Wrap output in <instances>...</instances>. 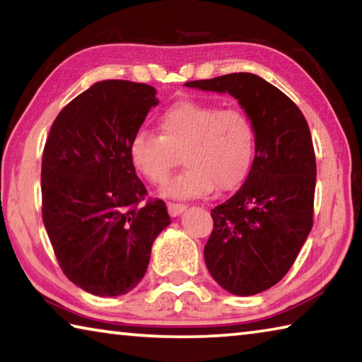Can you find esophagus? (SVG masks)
Segmentation results:
<instances>
[{"label": "esophagus", "instance_id": "esophagus-1", "mask_svg": "<svg viewBox=\"0 0 362 362\" xmlns=\"http://www.w3.org/2000/svg\"><path fill=\"white\" fill-rule=\"evenodd\" d=\"M187 209L185 204H180V203H168V211L173 217L180 216V214Z\"/></svg>", "mask_w": 362, "mask_h": 362}]
</instances>
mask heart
<instances>
[{
  "label": "heart",
  "instance_id": "1",
  "mask_svg": "<svg viewBox=\"0 0 362 362\" xmlns=\"http://www.w3.org/2000/svg\"><path fill=\"white\" fill-rule=\"evenodd\" d=\"M161 136L140 131L131 142L136 169L163 185L183 161L187 169L164 188L173 198H199L214 188L231 189L246 177L255 150V127L240 108L183 100L158 119Z\"/></svg>",
  "mask_w": 362,
  "mask_h": 362
}]
</instances>
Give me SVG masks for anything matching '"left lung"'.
Masks as SVG:
<instances>
[{"instance_id":"1","label":"left lung","mask_w":362,"mask_h":362,"mask_svg":"<svg viewBox=\"0 0 362 362\" xmlns=\"http://www.w3.org/2000/svg\"><path fill=\"white\" fill-rule=\"evenodd\" d=\"M240 102L255 127L243 187L211 211L206 267L225 291L254 296L286 276L313 226L316 158L308 122L284 93L252 73L185 83Z\"/></svg>"}]
</instances>
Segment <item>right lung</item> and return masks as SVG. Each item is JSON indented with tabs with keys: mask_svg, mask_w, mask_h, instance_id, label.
Here are the masks:
<instances>
[{
	"mask_svg": "<svg viewBox=\"0 0 362 362\" xmlns=\"http://www.w3.org/2000/svg\"><path fill=\"white\" fill-rule=\"evenodd\" d=\"M155 95L144 83H95L60 110L42 151L47 236L65 276L94 296L132 291L170 223L164 201L146 199L129 151Z\"/></svg>",
	"mask_w": 362,
	"mask_h": 362,
	"instance_id": "1",
	"label": "right lung"
}]
</instances>
